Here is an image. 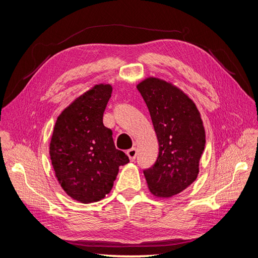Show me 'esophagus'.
Returning a JSON list of instances; mask_svg holds the SVG:
<instances>
[{"label":"esophagus","mask_w":258,"mask_h":258,"mask_svg":"<svg viewBox=\"0 0 258 258\" xmlns=\"http://www.w3.org/2000/svg\"><path fill=\"white\" fill-rule=\"evenodd\" d=\"M137 154L138 153H137V150L135 147H132V148H130V150L127 151V155H128L130 161H135V159L137 157Z\"/></svg>","instance_id":"34e87169"}]
</instances>
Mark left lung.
<instances>
[{
    "instance_id": "1",
    "label": "left lung",
    "mask_w": 258,
    "mask_h": 258,
    "mask_svg": "<svg viewBox=\"0 0 258 258\" xmlns=\"http://www.w3.org/2000/svg\"><path fill=\"white\" fill-rule=\"evenodd\" d=\"M148 107L159 144L158 157L144 170L148 189L168 198L186 189L199 173L206 132L192 100L171 83L148 77L137 86Z\"/></svg>"
}]
</instances>
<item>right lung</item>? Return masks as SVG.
<instances>
[{
    "label": "right lung",
    "instance_id": "add662e5",
    "mask_svg": "<svg viewBox=\"0 0 258 258\" xmlns=\"http://www.w3.org/2000/svg\"><path fill=\"white\" fill-rule=\"evenodd\" d=\"M111 95V85H96L62 111L53 128L49 154L54 173L63 190L82 204L103 199L119 166L129 162L103 124Z\"/></svg>",
    "mask_w": 258,
    "mask_h": 258
}]
</instances>
